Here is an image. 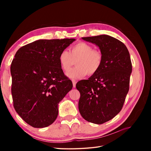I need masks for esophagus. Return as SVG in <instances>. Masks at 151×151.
Wrapping results in <instances>:
<instances>
[{"label": "esophagus", "mask_w": 151, "mask_h": 151, "mask_svg": "<svg viewBox=\"0 0 151 151\" xmlns=\"http://www.w3.org/2000/svg\"><path fill=\"white\" fill-rule=\"evenodd\" d=\"M72 84H73V87L75 88L76 85V81L75 79H72Z\"/></svg>", "instance_id": "esophagus-1"}]
</instances>
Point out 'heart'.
<instances>
[{
	"mask_svg": "<svg viewBox=\"0 0 151 151\" xmlns=\"http://www.w3.org/2000/svg\"><path fill=\"white\" fill-rule=\"evenodd\" d=\"M58 60L62 69L65 72L69 71L76 62L77 66L67 74L70 78L78 79L87 74L92 76L101 68L103 55L98 50L85 42H79L69 50H62L59 54Z\"/></svg>",
	"mask_w": 151,
	"mask_h": 151,
	"instance_id": "1",
	"label": "heart"
}]
</instances>
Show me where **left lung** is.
Masks as SVG:
<instances>
[{"instance_id": "1", "label": "left lung", "mask_w": 151, "mask_h": 151, "mask_svg": "<svg viewBox=\"0 0 151 151\" xmlns=\"http://www.w3.org/2000/svg\"><path fill=\"white\" fill-rule=\"evenodd\" d=\"M82 39L99 47L103 63L89 79L76 84L81 94L79 110L86 120L103 124L119 113L124 104L132 70L130 54L124 43L110 36Z\"/></svg>"}]
</instances>
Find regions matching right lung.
<instances>
[{
    "instance_id": "right-lung-1",
    "label": "right lung",
    "mask_w": 151,
    "mask_h": 151,
    "mask_svg": "<svg viewBox=\"0 0 151 151\" xmlns=\"http://www.w3.org/2000/svg\"><path fill=\"white\" fill-rule=\"evenodd\" d=\"M76 40H39L17 50L11 65V93L16 111L35 128L54 122L58 104L72 87L58 56Z\"/></svg>"
}]
</instances>
